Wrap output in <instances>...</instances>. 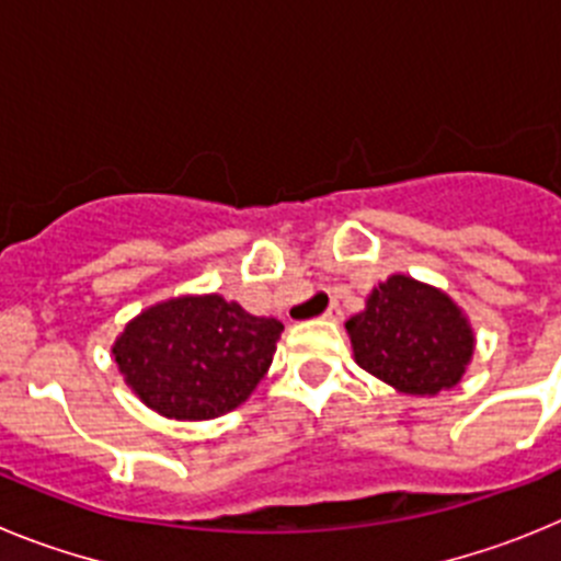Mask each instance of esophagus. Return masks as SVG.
<instances>
[{"label":"esophagus","mask_w":561,"mask_h":561,"mask_svg":"<svg viewBox=\"0 0 561 561\" xmlns=\"http://www.w3.org/2000/svg\"><path fill=\"white\" fill-rule=\"evenodd\" d=\"M325 320H331V323H336V320H340L342 317V309H340V304H336V300H331V306L329 309H325Z\"/></svg>","instance_id":"obj_1"}]
</instances>
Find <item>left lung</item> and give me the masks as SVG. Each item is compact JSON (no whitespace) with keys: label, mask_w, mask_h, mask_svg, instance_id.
Masks as SVG:
<instances>
[{"label":"left lung","mask_w":561,"mask_h":561,"mask_svg":"<svg viewBox=\"0 0 561 561\" xmlns=\"http://www.w3.org/2000/svg\"><path fill=\"white\" fill-rule=\"evenodd\" d=\"M362 370L408 396H438L463 379L474 356L469 317L438 286L390 275L345 323Z\"/></svg>","instance_id":"obj_1"}]
</instances>
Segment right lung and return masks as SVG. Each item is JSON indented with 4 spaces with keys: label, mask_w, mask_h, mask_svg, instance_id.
<instances>
[{
    "label": "right lung",
    "mask_w": 561,
    "mask_h": 561,
    "mask_svg": "<svg viewBox=\"0 0 561 561\" xmlns=\"http://www.w3.org/2000/svg\"><path fill=\"white\" fill-rule=\"evenodd\" d=\"M280 331V320L252 317L221 295H180L128 320L112 356L153 413L210 421L250 399L270 370Z\"/></svg>",
    "instance_id": "1"
}]
</instances>
